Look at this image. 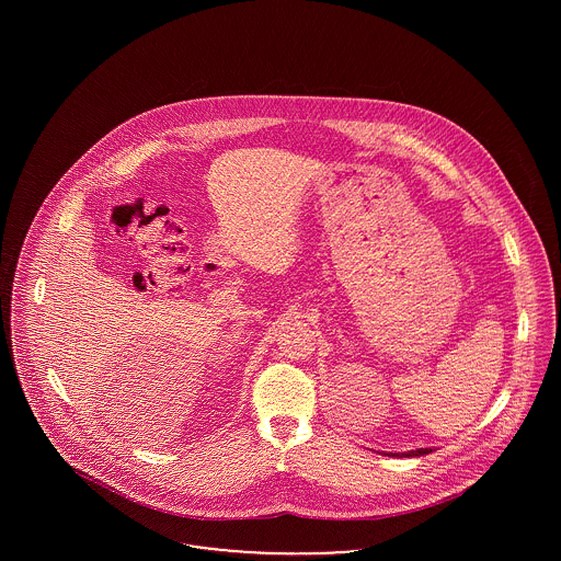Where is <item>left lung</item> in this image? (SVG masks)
<instances>
[{"mask_svg":"<svg viewBox=\"0 0 561 561\" xmlns=\"http://www.w3.org/2000/svg\"><path fill=\"white\" fill-rule=\"evenodd\" d=\"M433 450L431 448H419V450H410V453H401V454H389V456H425V454H431Z\"/></svg>","mask_w":561,"mask_h":561,"instance_id":"8db88e82","label":"left lung"}]
</instances>
